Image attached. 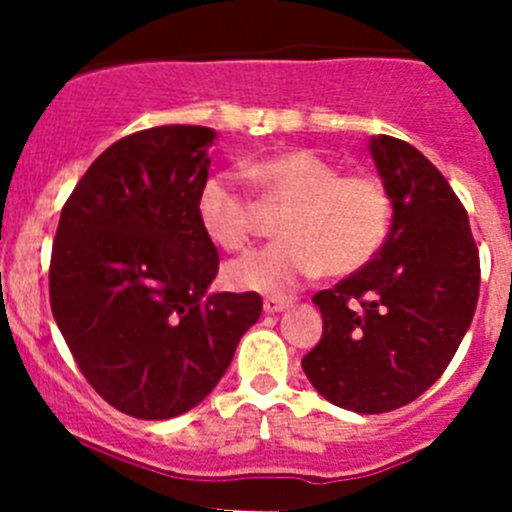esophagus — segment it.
I'll return each instance as SVG.
<instances>
[{"label":"esophagus","mask_w":512,"mask_h":512,"mask_svg":"<svg viewBox=\"0 0 512 512\" xmlns=\"http://www.w3.org/2000/svg\"><path fill=\"white\" fill-rule=\"evenodd\" d=\"M289 299H280V297H267L265 302H262V307H265L267 314H277V312H285L289 307Z\"/></svg>","instance_id":"34e87169"}]
</instances>
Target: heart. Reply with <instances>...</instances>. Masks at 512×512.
Masks as SVG:
<instances>
[{"label":"heart","instance_id":"1","mask_svg":"<svg viewBox=\"0 0 512 512\" xmlns=\"http://www.w3.org/2000/svg\"><path fill=\"white\" fill-rule=\"evenodd\" d=\"M245 173L289 208L277 223L280 242L227 265L230 287L285 297L322 272L352 275L386 242L389 193L371 175H342L307 148L247 163ZM195 210L208 240L223 250L237 252L250 242L252 205L230 175H210L200 185Z\"/></svg>","mask_w":512,"mask_h":512}]
</instances>
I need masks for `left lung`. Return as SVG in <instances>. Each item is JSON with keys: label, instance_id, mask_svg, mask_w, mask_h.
Returning <instances> with one entry per match:
<instances>
[{"label": "left lung", "instance_id": "obj_1", "mask_svg": "<svg viewBox=\"0 0 512 512\" xmlns=\"http://www.w3.org/2000/svg\"><path fill=\"white\" fill-rule=\"evenodd\" d=\"M369 153L391 230L369 265L312 297L324 332L302 369L329 404L384 414L451 364L476 312L480 262L468 213L431 160L391 136H371Z\"/></svg>", "mask_w": 512, "mask_h": 512}]
</instances>
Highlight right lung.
<instances>
[{
    "label": "right lung",
    "mask_w": 512,
    "mask_h": 512,
    "mask_svg": "<svg viewBox=\"0 0 512 512\" xmlns=\"http://www.w3.org/2000/svg\"><path fill=\"white\" fill-rule=\"evenodd\" d=\"M205 126H156L98 156L61 210L49 297L81 374L118 411L163 421L218 386L260 294L210 292L218 250L198 223Z\"/></svg>",
    "instance_id": "right-lung-1"
}]
</instances>
